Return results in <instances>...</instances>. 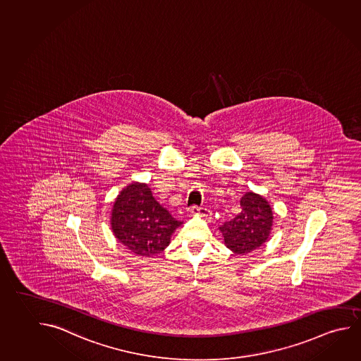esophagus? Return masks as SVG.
Wrapping results in <instances>:
<instances>
[{
	"label": "esophagus",
	"mask_w": 361,
	"mask_h": 361,
	"mask_svg": "<svg viewBox=\"0 0 361 361\" xmlns=\"http://www.w3.org/2000/svg\"><path fill=\"white\" fill-rule=\"evenodd\" d=\"M190 214L201 216V217H204V219H208L211 216V212H209L208 208L198 207V206H193V207L190 208Z\"/></svg>",
	"instance_id": "obj_1"
}]
</instances>
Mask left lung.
Returning <instances> with one entry per match:
<instances>
[{"mask_svg":"<svg viewBox=\"0 0 361 361\" xmlns=\"http://www.w3.org/2000/svg\"><path fill=\"white\" fill-rule=\"evenodd\" d=\"M240 214L220 226V231L227 247L244 255L268 241L273 211L268 201L254 192H246L240 200Z\"/></svg>","mask_w":361,"mask_h":361,"instance_id":"left-lung-1","label":"left lung"}]
</instances>
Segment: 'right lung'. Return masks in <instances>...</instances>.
Segmentation results:
<instances>
[{"label": "right lung", "instance_id": "obj_1", "mask_svg": "<svg viewBox=\"0 0 361 361\" xmlns=\"http://www.w3.org/2000/svg\"><path fill=\"white\" fill-rule=\"evenodd\" d=\"M180 225V221L155 201L147 184L139 182L120 192L111 212V230L117 241L137 257L161 252Z\"/></svg>", "mask_w": 361, "mask_h": 361}]
</instances>
